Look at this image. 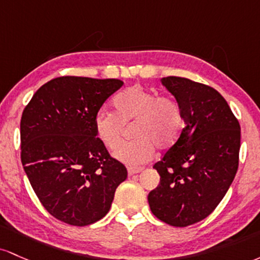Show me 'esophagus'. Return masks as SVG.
I'll use <instances>...</instances> for the list:
<instances>
[{"instance_id": "obj_1", "label": "esophagus", "mask_w": 260, "mask_h": 260, "mask_svg": "<svg viewBox=\"0 0 260 260\" xmlns=\"http://www.w3.org/2000/svg\"><path fill=\"white\" fill-rule=\"evenodd\" d=\"M142 169H144V168H129V169H127V174H129V176H134V174L140 173Z\"/></svg>"}]
</instances>
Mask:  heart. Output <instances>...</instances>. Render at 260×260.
I'll return each mask as SVG.
<instances>
[{"label": "heart", "instance_id": "heart-1", "mask_svg": "<svg viewBox=\"0 0 260 260\" xmlns=\"http://www.w3.org/2000/svg\"><path fill=\"white\" fill-rule=\"evenodd\" d=\"M115 112L102 109L94 116L95 135L107 148L120 144L124 123L134 122V142L115 150L114 157L130 166L152 158L154 147L167 148L177 141L184 127L183 113L176 99L134 86L113 99Z\"/></svg>", "mask_w": 260, "mask_h": 260}]
</instances>
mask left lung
Returning <instances> with one entry per match:
<instances>
[{
    "mask_svg": "<svg viewBox=\"0 0 260 260\" xmlns=\"http://www.w3.org/2000/svg\"><path fill=\"white\" fill-rule=\"evenodd\" d=\"M183 113L184 127L153 166L159 184L148 194L152 214L185 227L208 217L235 179L241 126L222 95L212 87L183 77H163Z\"/></svg>",
    "mask_w": 260,
    "mask_h": 260,
    "instance_id": "1",
    "label": "left lung"
}]
</instances>
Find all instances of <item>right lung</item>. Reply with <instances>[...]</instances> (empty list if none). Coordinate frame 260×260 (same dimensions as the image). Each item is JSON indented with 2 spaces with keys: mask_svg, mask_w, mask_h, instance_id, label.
<instances>
[{
  "mask_svg": "<svg viewBox=\"0 0 260 260\" xmlns=\"http://www.w3.org/2000/svg\"><path fill=\"white\" fill-rule=\"evenodd\" d=\"M122 81L63 76L43 84L20 119V159L49 214L72 226L104 217L127 177L94 130V116Z\"/></svg>",
  "mask_w": 260,
  "mask_h": 260,
  "instance_id": "add662e5",
  "label": "right lung"
}]
</instances>
